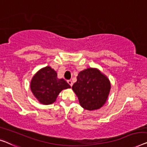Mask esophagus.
<instances>
[{"label": "esophagus", "mask_w": 147, "mask_h": 147, "mask_svg": "<svg viewBox=\"0 0 147 147\" xmlns=\"http://www.w3.org/2000/svg\"><path fill=\"white\" fill-rule=\"evenodd\" d=\"M67 82L69 83V84L71 86H73V82H72V81H71V80H67Z\"/></svg>", "instance_id": "esophagus-1"}]
</instances>
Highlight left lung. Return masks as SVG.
<instances>
[{
    "label": "left lung",
    "instance_id": "obj_1",
    "mask_svg": "<svg viewBox=\"0 0 147 147\" xmlns=\"http://www.w3.org/2000/svg\"><path fill=\"white\" fill-rule=\"evenodd\" d=\"M110 88L108 78L98 69L92 68L80 72L77 81L72 86L80 106L88 110L101 108L108 98Z\"/></svg>",
    "mask_w": 147,
    "mask_h": 147
}]
</instances>
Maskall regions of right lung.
Instances as JSON below:
<instances>
[{
	"instance_id": "add662e5",
	"label": "right lung",
	"mask_w": 147,
	"mask_h": 147,
	"mask_svg": "<svg viewBox=\"0 0 147 147\" xmlns=\"http://www.w3.org/2000/svg\"><path fill=\"white\" fill-rule=\"evenodd\" d=\"M32 92L39 102L43 104H51L63 89L71 88L63 78H57V74L50 67L39 71L31 81Z\"/></svg>"
}]
</instances>
